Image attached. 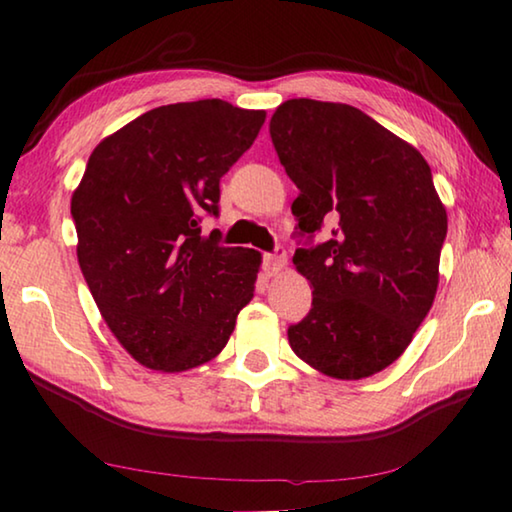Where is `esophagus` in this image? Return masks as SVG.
<instances>
[{"label":"esophagus","mask_w":512,"mask_h":512,"mask_svg":"<svg viewBox=\"0 0 512 512\" xmlns=\"http://www.w3.org/2000/svg\"><path fill=\"white\" fill-rule=\"evenodd\" d=\"M287 264H289L287 253H284V250H280V248H277L273 255H266L264 257V271L268 275H277L280 271H284V268H287Z\"/></svg>","instance_id":"34e87169"}]
</instances>
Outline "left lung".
<instances>
[{"label": "left lung", "mask_w": 512, "mask_h": 512, "mask_svg": "<svg viewBox=\"0 0 512 512\" xmlns=\"http://www.w3.org/2000/svg\"><path fill=\"white\" fill-rule=\"evenodd\" d=\"M271 137L300 189L298 230L327 235L293 255L314 300L289 327L291 350L327 377L377 375L409 348L438 291L447 210L429 164L345 103L284 101Z\"/></svg>", "instance_id": "1"}]
</instances>
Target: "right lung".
Returning <instances> with one entry per match:
<instances>
[{
	"label": "right lung",
	"mask_w": 512,
	"mask_h": 512,
	"mask_svg": "<svg viewBox=\"0 0 512 512\" xmlns=\"http://www.w3.org/2000/svg\"><path fill=\"white\" fill-rule=\"evenodd\" d=\"M266 119L221 99L160 106L97 144L72 194L76 257L110 332L144 368L219 354L255 296L262 255L203 237L219 180Z\"/></svg>",
	"instance_id": "add662e5"
}]
</instances>
